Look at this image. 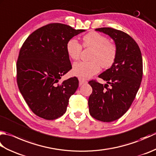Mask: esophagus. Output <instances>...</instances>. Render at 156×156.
Segmentation results:
<instances>
[{
	"instance_id": "esophagus-1",
	"label": "esophagus",
	"mask_w": 156,
	"mask_h": 156,
	"mask_svg": "<svg viewBox=\"0 0 156 156\" xmlns=\"http://www.w3.org/2000/svg\"><path fill=\"white\" fill-rule=\"evenodd\" d=\"M87 83V81L84 80H79V85L80 86H82V84H84Z\"/></svg>"
}]
</instances>
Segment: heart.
Returning a JSON list of instances; mask_svg holds the SVG:
<instances>
[{
  "instance_id": "b5f03b06",
  "label": "heart",
  "mask_w": 156,
  "mask_h": 156,
  "mask_svg": "<svg viewBox=\"0 0 156 156\" xmlns=\"http://www.w3.org/2000/svg\"><path fill=\"white\" fill-rule=\"evenodd\" d=\"M84 48L94 49L90 62H77L73 65L72 74L81 80L90 78L101 69L108 68L114 64L117 58V48L115 44L108 41V39L97 32H90L82 38ZM82 46L76 39H70L66 44V51L72 59L80 58Z\"/></svg>"
}]
</instances>
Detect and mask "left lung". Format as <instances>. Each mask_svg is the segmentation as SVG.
I'll list each match as a JSON object with an SVG mask.
<instances>
[{
  "mask_svg": "<svg viewBox=\"0 0 156 156\" xmlns=\"http://www.w3.org/2000/svg\"><path fill=\"white\" fill-rule=\"evenodd\" d=\"M95 30L113 39L117 55L111 67L98 76L107 84L88 82L92 88L88 98L89 112L98 121L112 122L121 117L134 101L142 80L143 60L137 44L126 33L110 27Z\"/></svg>",
  "mask_w": 156,
  "mask_h": 156,
  "instance_id": "obj_1",
  "label": "left lung"
}]
</instances>
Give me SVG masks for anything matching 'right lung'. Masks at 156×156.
<instances>
[{
    "label": "right lung",
    "instance_id": "add662e5",
    "mask_svg": "<svg viewBox=\"0 0 156 156\" xmlns=\"http://www.w3.org/2000/svg\"><path fill=\"white\" fill-rule=\"evenodd\" d=\"M84 31L50 23L33 32L23 43L16 62V82L29 107L38 117L54 120L66 112L79 83L76 77L59 83L72 69L66 44Z\"/></svg>",
    "mask_w": 156,
    "mask_h": 156
}]
</instances>
